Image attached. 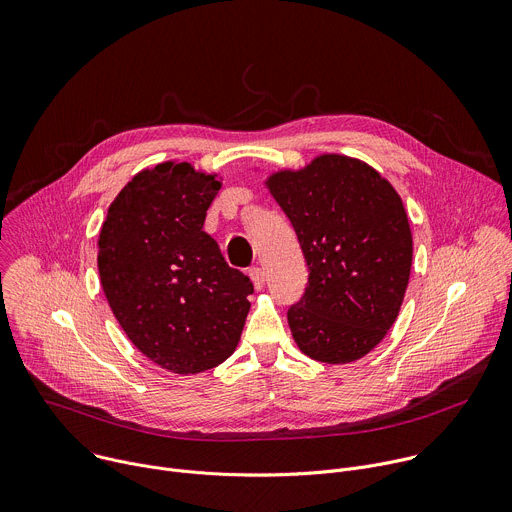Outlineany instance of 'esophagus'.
Wrapping results in <instances>:
<instances>
[{"label":"esophagus","instance_id":"1","mask_svg":"<svg viewBox=\"0 0 512 512\" xmlns=\"http://www.w3.org/2000/svg\"><path fill=\"white\" fill-rule=\"evenodd\" d=\"M248 276H250L254 288H256V290H262V286H264V272H262V268H258V266L250 268V270H248Z\"/></svg>","mask_w":512,"mask_h":512}]
</instances>
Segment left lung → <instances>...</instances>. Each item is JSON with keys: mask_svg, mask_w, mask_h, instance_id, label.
Returning <instances> with one entry per match:
<instances>
[{"mask_svg": "<svg viewBox=\"0 0 512 512\" xmlns=\"http://www.w3.org/2000/svg\"><path fill=\"white\" fill-rule=\"evenodd\" d=\"M266 187L309 266V284L288 309L298 349L331 365L365 357L395 323L410 282L414 244L401 197L371 165L337 153L280 169Z\"/></svg>", "mask_w": 512, "mask_h": 512, "instance_id": "8db88e82", "label": "left lung"}]
</instances>
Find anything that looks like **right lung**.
<instances>
[{
	"label": "right lung",
	"instance_id": "right-lung-1",
	"mask_svg": "<svg viewBox=\"0 0 512 512\" xmlns=\"http://www.w3.org/2000/svg\"><path fill=\"white\" fill-rule=\"evenodd\" d=\"M222 181L191 163L139 171L109 206L98 274L131 343L155 365L193 375L226 361L240 341L254 286L203 232Z\"/></svg>",
	"mask_w": 512,
	"mask_h": 512
}]
</instances>
